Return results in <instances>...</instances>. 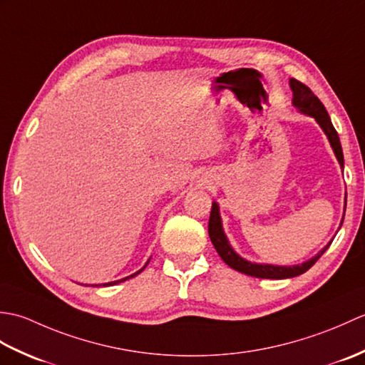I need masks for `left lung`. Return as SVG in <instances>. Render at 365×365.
<instances>
[{
  "mask_svg": "<svg viewBox=\"0 0 365 365\" xmlns=\"http://www.w3.org/2000/svg\"><path fill=\"white\" fill-rule=\"evenodd\" d=\"M289 84H290V89L293 92L292 105L297 108L301 114L311 115V118H314L315 122L319 123L320 128L324 131V135H327L332 150H334V155H336L340 168H344L342 145H340L339 135H337L334 125H332L327 108L323 106L319 97H317L314 92L306 86V84H302L294 78H290ZM342 222H344V220H342ZM342 222H340V226H342ZM208 235H210V240H212L216 252L220 254V257L226 262L230 268H234V269L240 271V273H245L247 276L262 277V279H289V277H294V276L306 273V271L322 257L323 252L327 251L329 245L332 243V240H331V242L324 247H322V250L317 252L312 259L298 263V265L282 267V265H271V263H257V262L246 260L242 257V255L235 252L234 247H232V245L229 243L227 235L224 234L222 221H221V215H220V205H218V202H215V200L212 204L210 220H208Z\"/></svg>",
  "mask_w": 365,
  "mask_h": 365,
  "instance_id": "obj_1",
  "label": "left lung"
}]
</instances>
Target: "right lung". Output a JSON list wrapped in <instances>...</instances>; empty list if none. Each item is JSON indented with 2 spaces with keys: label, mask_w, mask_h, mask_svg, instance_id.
<instances>
[{
  "label": "right lung",
  "mask_w": 365,
  "mask_h": 365,
  "mask_svg": "<svg viewBox=\"0 0 365 365\" xmlns=\"http://www.w3.org/2000/svg\"><path fill=\"white\" fill-rule=\"evenodd\" d=\"M147 263H149V262H147ZM147 263H145V265L141 268V269H139V271H136V273H133V274H130V276H127V277H123V279H119V281H113V282H106V284H103V287H106V285H115V284H119V282H123V281H127V279H130V277H133V276H136V274H139V273H141V271L147 267Z\"/></svg>",
  "instance_id": "1"
}]
</instances>
